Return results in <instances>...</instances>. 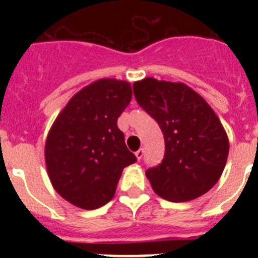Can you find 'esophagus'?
<instances>
[{
	"label": "esophagus",
	"mask_w": 258,
	"mask_h": 258,
	"mask_svg": "<svg viewBox=\"0 0 258 258\" xmlns=\"http://www.w3.org/2000/svg\"><path fill=\"white\" fill-rule=\"evenodd\" d=\"M143 154H145V150H143V149H140V150H138V151L136 152L137 159H138V160H141V159H142V157H143Z\"/></svg>",
	"instance_id": "obj_1"
}]
</instances>
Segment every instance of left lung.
Listing matches in <instances>:
<instances>
[{
    "instance_id": "8db88e82",
    "label": "left lung",
    "mask_w": 258,
    "mask_h": 258,
    "mask_svg": "<svg viewBox=\"0 0 258 258\" xmlns=\"http://www.w3.org/2000/svg\"><path fill=\"white\" fill-rule=\"evenodd\" d=\"M134 97L159 124L165 141L161 163L146 170L155 192L173 203L188 202L217 183L229 140L217 115L197 92L152 77L133 84Z\"/></svg>"
}]
</instances>
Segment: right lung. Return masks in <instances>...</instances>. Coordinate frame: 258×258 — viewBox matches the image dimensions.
Returning a JSON list of instances; mask_svg holds the SVG:
<instances>
[{"label": "right lung", "mask_w": 258, "mask_h": 258, "mask_svg": "<svg viewBox=\"0 0 258 258\" xmlns=\"http://www.w3.org/2000/svg\"><path fill=\"white\" fill-rule=\"evenodd\" d=\"M131 99L126 81L98 80L72 97L52 124L45 146L47 173L71 204L103 207L115 195L122 169L137 161L117 127Z\"/></svg>", "instance_id": "obj_1"}]
</instances>
